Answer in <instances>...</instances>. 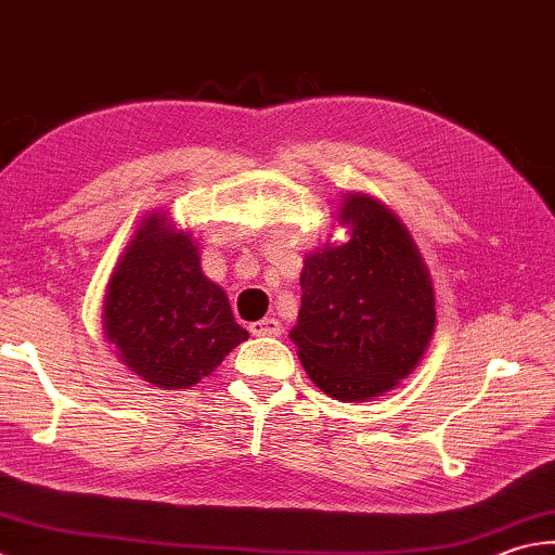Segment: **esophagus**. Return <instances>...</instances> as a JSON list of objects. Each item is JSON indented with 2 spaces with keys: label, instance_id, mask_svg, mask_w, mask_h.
I'll return each instance as SVG.
<instances>
[{
  "label": "esophagus",
  "instance_id": "1",
  "mask_svg": "<svg viewBox=\"0 0 555 555\" xmlns=\"http://www.w3.org/2000/svg\"><path fill=\"white\" fill-rule=\"evenodd\" d=\"M248 331L254 333V336H280L282 326H280L278 319H260V321L250 323Z\"/></svg>",
  "mask_w": 555,
  "mask_h": 555
}]
</instances>
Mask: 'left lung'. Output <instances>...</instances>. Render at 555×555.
<instances>
[{"instance_id": "8db88e82", "label": "left lung", "mask_w": 555, "mask_h": 555, "mask_svg": "<svg viewBox=\"0 0 555 555\" xmlns=\"http://www.w3.org/2000/svg\"><path fill=\"white\" fill-rule=\"evenodd\" d=\"M350 238L309 254L301 309L289 331L319 389L367 401L405 379L435 331L433 282L413 238L382 203L348 195Z\"/></svg>"}]
</instances>
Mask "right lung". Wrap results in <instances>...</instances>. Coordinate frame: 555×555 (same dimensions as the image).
Returning a JSON list of instances; mask_svg holds the SVG:
<instances>
[{
    "label": "right lung",
    "instance_id": "add662e5",
    "mask_svg": "<svg viewBox=\"0 0 555 555\" xmlns=\"http://www.w3.org/2000/svg\"><path fill=\"white\" fill-rule=\"evenodd\" d=\"M144 222L115 266L106 295L108 340L120 360L162 389H188L210 374L248 333L222 289L201 270L191 234Z\"/></svg>",
    "mask_w": 555,
    "mask_h": 555
}]
</instances>
